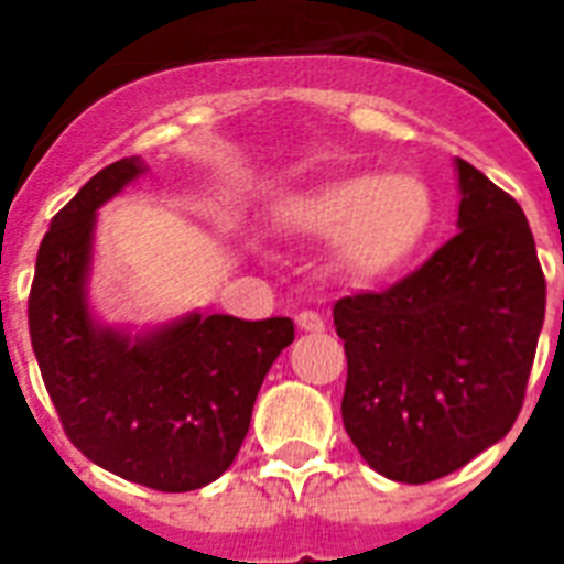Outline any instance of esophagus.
<instances>
[{"label":"esophagus","mask_w":564,"mask_h":564,"mask_svg":"<svg viewBox=\"0 0 564 564\" xmlns=\"http://www.w3.org/2000/svg\"><path fill=\"white\" fill-rule=\"evenodd\" d=\"M295 322H299L301 330H310V334H322L325 330V318L318 316L316 310H301Z\"/></svg>","instance_id":"esophagus-1"}]
</instances>
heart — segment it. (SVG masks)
<instances>
[{
  "label": "heart",
  "mask_w": 564,
  "mask_h": 564,
  "mask_svg": "<svg viewBox=\"0 0 564 564\" xmlns=\"http://www.w3.org/2000/svg\"><path fill=\"white\" fill-rule=\"evenodd\" d=\"M433 193L415 175L334 181L281 204L286 228L336 237L339 263L357 278H386L410 263L433 228Z\"/></svg>",
  "instance_id": "obj_1"
}]
</instances>
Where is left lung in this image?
<instances>
[{
  "label": "left lung",
  "mask_w": 564,
  "mask_h": 564,
  "mask_svg": "<svg viewBox=\"0 0 564 564\" xmlns=\"http://www.w3.org/2000/svg\"><path fill=\"white\" fill-rule=\"evenodd\" d=\"M459 166V230L386 290L345 295L343 424L362 459L430 482L500 442L524 406L544 322V272L521 204Z\"/></svg>",
  "instance_id": "8db88e82"
}]
</instances>
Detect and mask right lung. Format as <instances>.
<instances>
[{
    "mask_svg": "<svg viewBox=\"0 0 564 564\" xmlns=\"http://www.w3.org/2000/svg\"><path fill=\"white\" fill-rule=\"evenodd\" d=\"M143 172L122 158L55 213L29 292V334L66 438L105 471L193 491L228 471L292 318H181L145 339L93 325L84 301L96 207Z\"/></svg>",
    "mask_w": 564,
    "mask_h": 564,
    "instance_id": "right-lung-1",
    "label": "right lung"
}]
</instances>
